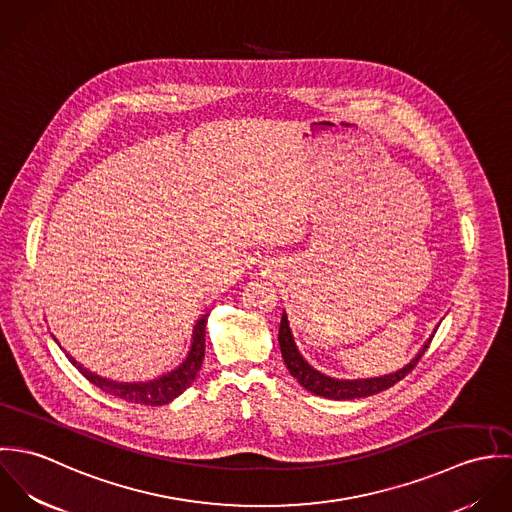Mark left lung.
<instances>
[{
	"instance_id": "obj_1",
	"label": "left lung",
	"mask_w": 512,
	"mask_h": 512,
	"mask_svg": "<svg viewBox=\"0 0 512 512\" xmlns=\"http://www.w3.org/2000/svg\"><path fill=\"white\" fill-rule=\"evenodd\" d=\"M280 349H282V357L284 363L288 366L290 374L293 378L309 392L323 396V398H331V400H355V398H365L378 394L390 386H394L396 382H400L408 372H412L418 361L424 357V353L428 351L432 339L422 347V351L416 355V359L410 361V365L400 368L394 374H386L380 378H366V380H337L331 376L321 374L319 370L311 368L303 361V357L297 353L295 343H293L292 331H290V323H288V315H282V323H280Z\"/></svg>"
}]
</instances>
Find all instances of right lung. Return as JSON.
Here are the masks:
<instances>
[{"label":"right lung","instance_id":"add662e5","mask_svg":"<svg viewBox=\"0 0 512 512\" xmlns=\"http://www.w3.org/2000/svg\"><path fill=\"white\" fill-rule=\"evenodd\" d=\"M205 327H207V315H203L199 319V323L195 325L193 345H191V351H189L185 363L179 368L163 374L161 378H155L149 382H114V380L102 378V376L86 370L84 366L78 365L69 353H67V357L88 382H92L106 394H112L116 398L132 402V404L163 406V404L171 402L173 398H177L181 392H185L193 384L199 368L203 365V359H205Z\"/></svg>","mask_w":512,"mask_h":512}]
</instances>
